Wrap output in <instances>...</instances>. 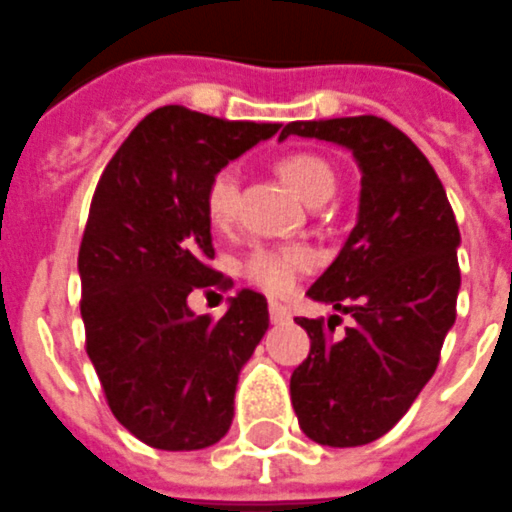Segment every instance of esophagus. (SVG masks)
<instances>
[{"label": "esophagus", "mask_w": 512, "mask_h": 512, "mask_svg": "<svg viewBox=\"0 0 512 512\" xmlns=\"http://www.w3.org/2000/svg\"><path fill=\"white\" fill-rule=\"evenodd\" d=\"M269 317H272L275 325H282V322L290 320V309L285 304H280V301H269Z\"/></svg>", "instance_id": "34e87169"}]
</instances>
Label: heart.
Segmentation results:
<instances>
[{
	"mask_svg": "<svg viewBox=\"0 0 512 512\" xmlns=\"http://www.w3.org/2000/svg\"><path fill=\"white\" fill-rule=\"evenodd\" d=\"M280 177L288 182V187L298 198L317 206L325 203L335 192L333 169L322 161L320 155L312 153H290L277 163ZM235 195L237 179L232 169L216 171L208 179L206 187V214L214 227H227L235 216ZM314 264V253L304 245H259L253 248L240 264V272L256 288L267 290L272 296H285L293 290L298 275Z\"/></svg>",
	"mask_w": 512,
	"mask_h": 512,
	"instance_id": "1",
	"label": "heart"
}]
</instances>
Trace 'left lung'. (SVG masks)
Instances as JSON below:
<instances>
[{"label":"left lung","mask_w":512,"mask_h":512,"mask_svg":"<svg viewBox=\"0 0 512 512\" xmlns=\"http://www.w3.org/2000/svg\"><path fill=\"white\" fill-rule=\"evenodd\" d=\"M346 147L362 171L359 214L341 253L306 296L351 314L296 317L312 351L290 375L301 431L322 447H362L410 410L455 325L460 230L418 145L378 116L293 121L280 132Z\"/></svg>","instance_id":"left-lung-1"}]
</instances>
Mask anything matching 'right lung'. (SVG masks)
<instances>
[{
  "label": "right lung",
  "instance_id": "obj_1",
  "mask_svg": "<svg viewBox=\"0 0 512 512\" xmlns=\"http://www.w3.org/2000/svg\"><path fill=\"white\" fill-rule=\"evenodd\" d=\"M280 126L166 105L97 182L79 248L87 354L110 412L147 447L192 452L230 431L237 375L269 327L267 298L243 288L214 322L187 296L227 285L208 267V179Z\"/></svg>",
  "mask_w": 512,
  "mask_h": 512
}]
</instances>
